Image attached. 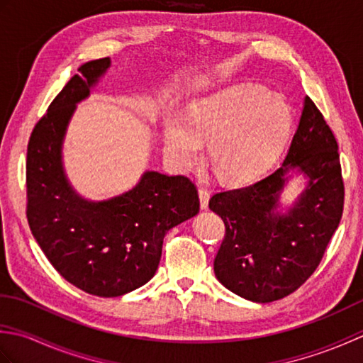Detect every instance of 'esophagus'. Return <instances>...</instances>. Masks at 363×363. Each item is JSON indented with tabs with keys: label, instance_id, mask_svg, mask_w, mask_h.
<instances>
[{
	"label": "esophagus",
	"instance_id": "obj_1",
	"mask_svg": "<svg viewBox=\"0 0 363 363\" xmlns=\"http://www.w3.org/2000/svg\"><path fill=\"white\" fill-rule=\"evenodd\" d=\"M199 194V204H201V209H207V206H209V199H211V191L201 187L198 190Z\"/></svg>",
	"mask_w": 363,
	"mask_h": 363
}]
</instances>
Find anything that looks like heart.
Returning a JSON list of instances; mask_svg holds the SVG:
<instances>
[{
  "label": "heart",
  "instance_id": "obj_1",
  "mask_svg": "<svg viewBox=\"0 0 363 363\" xmlns=\"http://www.w3.org/2000/svg\"><path fill=\"white\" fill-rule=\"evenodd\" d=\"M291 126L287 104L259 86H235L190 104L186 120L169 118L164 148L176 167L209 164L220 181L243 186L256 181L284 150Z\"/></svg>",
  "mask_w": 363,
  "mask_h": 363
}]
</instances>
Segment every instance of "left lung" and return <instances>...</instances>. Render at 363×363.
Returning a JSON list of instances; mask_svg holds the SVG:
<instances>
[{
  "mask_svg": "<svg viewBox=\"0 0 363 363\" xmlns=\"http://www.w3.org/2000/svg\"><path fill=\"white\" fill-rule=\"evenodd\" d=\"M290 169L310 177L287 214L276 211ZM345 187L334 133L309 96L284 164L264 179L215 194L209 207L226 233L213 272L235 295L272 303L298 290L320 265L343 213Z\"/></svg>",
  "mask_w": 363,
  "mask_h": 363,
  "instance_id": "obj_1",
  "label": "left lung"
}]
</instances>
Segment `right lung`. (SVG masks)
<instances>
[{"label": "right lung", "instance_id": "1", "mask_svg": "<svg viewBox=\"0 0 363 363\" xmlns=\"http://www.w3.org/2000/svg\"><path fill=\"white\" fill-rule=\"evenodd\" d=\"M109 65L103 57L79 67L37 121L26 156V217L34 238L64 279L103 298L148 282L165 234L199 212L198 190L187 176L146 172L133 190L98 203L68 184L62 168L68 121Z\"/></svg>", "mask_w": 363, "mask_h": 363}]
</instances>
